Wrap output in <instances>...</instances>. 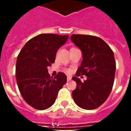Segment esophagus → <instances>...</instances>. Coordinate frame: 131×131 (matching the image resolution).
I'll list each match as a JSON object with an SVG mask.
<instances>
[{
  "label": "esophagus",
  "instance_id": "34e87169",
  "mask_svg": "<svg viewBox=\"0 0 131 131\" xmlns=\"http://www.w3.org/2000/svg\"><path fill=\"white\" fill-rule=\"evenodd\" d=\"M71 79V77H70V76H68V77H67V80H68V81H69Z\"/></svg>",
  "mask_w": 131,
  "mask_h": 131
}]
</instances>
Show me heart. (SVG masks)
<instances>
[{"label": "heart", "instance_id": "b5f03b06", "mask_svg": "<svg viewBox=\"0 0 131 131\" xmlns=\"http://www.w3.org/2000/svg\"><path fill=\"white\" fill-rule=\"evenodd\" d=\"M66 72H68V73H70V72H71V71H70V69H66Z\"/></svg>", "mask_w": 131, "mask_h": 131}]
</instances>
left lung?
<instances>
[{
  "mask_svg": "<svg viewBox=\"0 0 131 131\" xmlns=\"http://www.w3.org/2000/svg\"><path fill=\"white\" fill-rule=\"evenodd\" d=\"M71 41L81 50L83 60L72 79L76 89L72 92L74 102L84 110H94L107 100L112 90L116 63L114 54L100 37L85 35H72ZM86 75L82 82L77 77Z\"/></svg>",
  "mask_w": 131,
  "mask_h": 131,
  "instance_id": "1",
  "label": "left lung"
}]
</instances>
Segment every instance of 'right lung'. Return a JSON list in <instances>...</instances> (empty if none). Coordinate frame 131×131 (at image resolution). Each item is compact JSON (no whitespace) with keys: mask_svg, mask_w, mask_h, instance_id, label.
Wrapping results in <instances>:
<instances>
[{"mask_svg":"<svg viewBox=\"0 0 131 131\" xmlns=\"http://www.w3.org/2000/svg\"><path fill=\"white\" fill-rule=\"evenodd\" d=\"M68 37L40 34L28 40L18 54L16 67L18 89L24 100L33 108L44 110L52 106L66 83V74L58 72L52 78L47 68L54 63L58 50Z\"/></svg>","mask_w":131,"mask_h":131,"instance_id":"1","label":"right lung"}]
</instances>
